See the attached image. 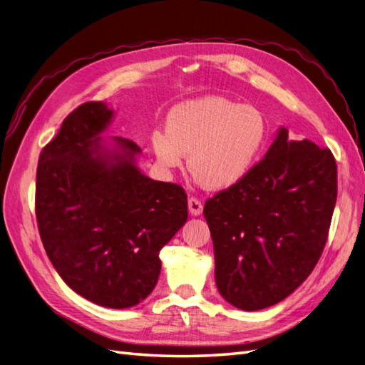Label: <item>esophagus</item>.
I'll return each instance as SVG.
<instances>
[{"label": "esophagus", "instance_id": "34e87169", "mask_svg": "<svg viewBox=\"0 0 365 365\" xmlns=\"http://www.w3.org/2000/svg\"><path fill=\"white\" fill-rule=\"evenodd\" d=\"M202 210H204L202 202L197 200V197L190 196L189 197V212H190V215L192 216H200L202 213Z\"/></svg>", "mask_w": 365, "mask_h": 365}]
</instances>
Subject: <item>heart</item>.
<instances>
[{
	"mask_svg": "<svg viewBox=\"0 0 365 365\" xmlns=\"http://www.w3.org/2000/svg\"><path fill=\"white\" fill-rule=\"evenodd\" d=\"M267 137V120L257 108L207 96L176 105L168 130H153L150 143L163 168H180L190 151L189 169L196 178L210 190H225L251 172Z\"/></svg>",
	"mask_w": 365,
	"mask_h": 365,
	"instance_id": "b5f03b06",
	"label": "heart"
}]
</instances>
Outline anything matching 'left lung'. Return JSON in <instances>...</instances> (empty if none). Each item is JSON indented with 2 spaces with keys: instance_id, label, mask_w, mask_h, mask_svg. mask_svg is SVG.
<instances>
[{
  "instance_id": "8db88e82",
  "label": "left lung",
  "mask_w": 365,
  "mask_h": 365,
  "mask_svg": "<svg viewBox=\"0 0 365 365\" xmlns=\"http://www.w3.org/2000/svg\"><path fill=\"white\" fill-rule=\"evenodd\" d=\"M336 192L330 149L282 128L244 180L205 202L219 294L242 311L292 294L322 257Z\"/></svg>"
}]
</instances>
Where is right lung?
Here are the masks:
<instances>
[{
    "mask_svg": "<svg viewBox=\"0 0 365 365\" xmlns=\"http://www.w3.org/2000/svg\"><path fill=\"white\" fill-rule=\"evenodd\" d=\"M103 102L77 106L43 146L36 170L38 230L54 269L96 304L125 309L153 291L160 251L187 220L178 184L153 181L134 164L137 143L98 137L111 121Z\"/></svg>",
    "mask_w": 365,
    "mask_h": 365,
    "instance_id": "add662e5",
    "label": "right lung"
}]
</instances>
